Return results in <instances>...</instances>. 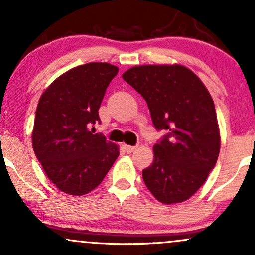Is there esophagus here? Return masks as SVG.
<instances>
[{
    "mask_svg": "<svg viewBox=\"0 0 255 255\" xmlns=\"http://www.w3.org/2000/svg\"><path fill=\"white\" fill-rule=\"evenodd\" d=\"M136 148V146H130V145H124V150L127 152V153H131Z\"/></svg>",
    "mask_w": 255,
    "mask_h": 255,
    "instance_id": "34e87169",
    "label": "esophagus"
}]
</instances>
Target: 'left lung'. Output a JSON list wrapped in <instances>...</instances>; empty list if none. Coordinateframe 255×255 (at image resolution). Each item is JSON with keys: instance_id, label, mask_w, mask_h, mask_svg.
<instances>
[{"instance_id": "8db88e82", "label": "left lung", "mask_w": 255, "mask_h": 255, "mask_svg": "<svg viewBox=\"0 0 255 255\" xmlns=\"http://www.w3.org/2000/svg\"><path fill=\"white\" fill-rule=\"evenodd\" d=\"M142 96L157 130L154 159L142 170L146 187L163 204L182 203L203 186L221 147L217 115L205 85L181 64L136 66L122 75Z\"/></svg>"}]
</instances>
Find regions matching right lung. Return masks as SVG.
I'll return each mask as SVG.
<instances>
[{"instance_id": "add662e5", "label": "right lung", "mask_w": 255, "mask_h": 255, "mask_svg": "<svg viewBox=\"0 0 255 255\" xmlns=\"http://www.w3.org/2000/svg\"><path fill=\"white\" fill-rule=\"evenodd\" d=\"M119 68L91 62L58 77L38 102L32 145L46 176L60 191L84 195L103 181L120 152L92 134L98 109Z\"/></svg>"}]
</instances>
